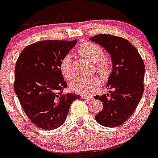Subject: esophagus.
I'll use <instances>...</instances> for the list:
<instances>
[{"instance_id": "obj_1", "label": "esophagus", "mask_w": 158, "mask_h": 158, "mask_svg": "<svg viewBox=\"0 0 158 158\" xmlns=\"http://www.w3.org/2000/svg\"><path fill=\"white\" fill-rule=\"evenodd\" d=\"M82 98H83V99H86V100H93V97H91V96L85 95V94H83V95L82 96Z\"/></svg>"}]
</instances>
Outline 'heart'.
Returning a JSON list of instances; mask_svg holds the SVG:
<instances>
[{
    "instance_id": "obj_1",
    "label": "heart",
    "mask_w": 158,
    "mask_h": 158,
    "mask_svg": "<svg viewBox=\"0 0 158 158\" xmlns=\"http://www.w3.org/2000/svg\"><path fill=\"white\" fill-rule=\"evenodd\" d=\"M79 54L88 60L94 62L96 69L101 76L107 79L110 73V63L104 59V52L99 45L91 42H84L79 48ZM59 69L65 79H72L75 76V71L72 66V57L67 54L61 59ZM101 81L98 76H92L86 78L78 77L70 83V89L77 94H91L101 87Z\"/></svg>"
}]
</instances>
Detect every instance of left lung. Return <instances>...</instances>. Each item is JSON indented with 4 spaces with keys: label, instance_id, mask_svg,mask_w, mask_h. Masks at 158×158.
Segmentation results:
<instances>
[{
    "label": "left lung",
    "instance_id": "8db88e82",
    "mask_svg": "<svg viewBox=\"0 0 158 158\" xmlns=\"http://www.w3.org/2000/svg\"><path fill=\"white\" fill-rule=\"evenodd\" d=\"M110 54L112 72L107 83L110 94L95 96L103 102L96 121L105 127H117L133 114L144 91L145 66L135 48L127 40L110 34L89 38Z\"/></svg>",
    "mask_w": 158,
    "mask_h": 158
}]
</instances>
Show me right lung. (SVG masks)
I'll return each instance as SVG.
<instances>
[{"label": "right lung", "mask_w": 158, "mask_h": 158, "mask_svg": "<svg viewBox=\"0 0 158 158\" xmlns=\"http://www.w3.org/2000/svg\"><path fill=\"white\" fill-rule=\"evenodd\" d=\"M77 40H44L24 48L15 69L14 89L25 113L38 128L53 130L65 121L72 103L80 96L69 93L59 65Z\"/></svg>", "instance_id": "right-lung-1"}]
</instances>
